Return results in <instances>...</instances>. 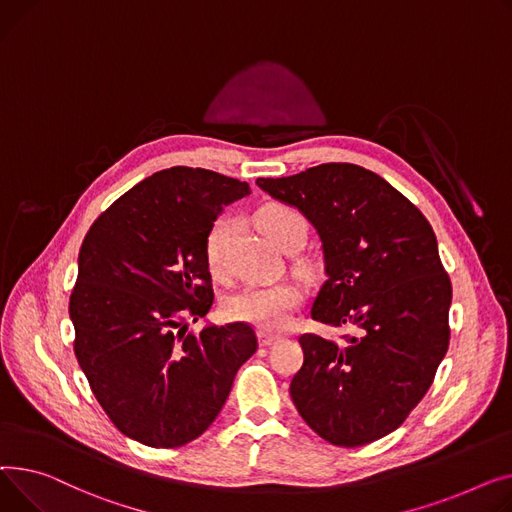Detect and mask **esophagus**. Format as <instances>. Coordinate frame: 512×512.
<instances>
[{
    "label": "esophagus",
    "mask_w": 512,
    "mask_h": 512,
    "mask_svg": "<svg viewBox=\"0 0 512 512\" xmlns=\"http://www.w3.org/2000/svg\"><path fill=\"white\" fill-rule=\"evenodd\" d=\"M258 341H260L262 347H270V345L279 341V337H277V335H270V333H264V330H260V333H258Z\"/></svg>",
    "instance_id": "34e87169"
}]
</instances>
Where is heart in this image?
<instances>
[{"label":"heart","mask_w":512,"mask_h":512,"mask_svg":"<svg viewBox=\"0 0 512 512\" xmlns=\"http://www.w3.org/2000/svg\"><path fill=\"white\" fill-rule=\"evenodd\" d=\"M256 223L270 242L283 248L293 237H306V221L295 208L270 202L256 213ZM231 231L229 219H219L208 229L204 239V258L213 273L223 268V248ZM302 304V289L295 283H254L235 291L225 299V314L231 320L252 324L260 330H281L291 320V314Z\"/></svg>","instance_id":"b5f03b06"}]
</instances>
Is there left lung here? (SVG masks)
Masks as SVG:
<instances>
[{
    "mask_svg": "<svg viewBox=\"0 0 512 512\" xmlns=\"http://www.w3.org/2000/svg\"><path fill=\"white\" fill-rule=\"evenodd\" d=\"M256 184L295 206L320 237L326 281L312 318L355 330L341 345L299 337L293 405L330 444L374 442L424 399L448 349L453 287L432 225L386 179L351 163Z\"/></svg>",
    "mask_w": 512,
    "mask_h": 512,
    "instance_id": "left-lung-1",
    "label": "left lung"
}]
</instances>
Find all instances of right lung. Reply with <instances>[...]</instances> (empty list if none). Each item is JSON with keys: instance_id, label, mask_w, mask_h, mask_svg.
I'll return each instance as SVG.
<instances>
[{"instance_id": "add662e5", "label": "right lung", "mask_w": 512, "mask_h": 512, "mask_svg": "<svg viewBox=\"0 0 512 512\" xmlns=\"http://www.w3.org/2000/svg\"><path fill=\"white\" fill-rule=\"evenodd\" d=\"M239 179L171 167L119 196L88 229L70 295L78 364L113 426L155 448L198 438L258 349L244 322L186 335L213 306L204 239Z\"/></svg>"}]
</instances>
